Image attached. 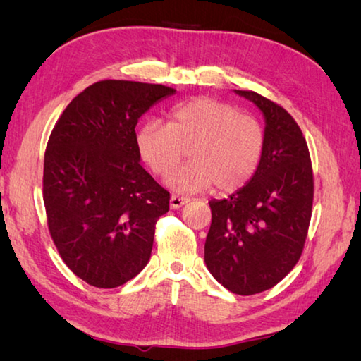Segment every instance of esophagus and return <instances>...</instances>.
<instances>
[{
    "label": "esophagus",
    "instance_id": "obj_1",
    "mask_svg": "<svg viewBox=\"0 0 361 361\" xmlns=\"http://www.w3.org/2000/svg\"><path fill=\"white\" fill-rule=\"evenodd\" d=\"M189 202L188 197H181V195H172L170 197V209H181L183 205H186Z\"/></svg>",
    "mask_w": 361,
    "mask_h": 361
}]
</instances>
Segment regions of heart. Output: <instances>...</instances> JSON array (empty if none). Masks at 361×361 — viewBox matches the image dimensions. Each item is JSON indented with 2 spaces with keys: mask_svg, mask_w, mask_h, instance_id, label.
Instances as JSON below:
<instances>
[{
  "mask_svg": "<svg viewBox=\"0 0 361 361\" xmlns=\"http://www.w3.org/2000/svg\"><path fill=\"white\" fill-rule=\"evenodd\" d=\"M185 149L189 161L167 176L169 188L197 192L215 183L219 191L232 192L258 169L264 132L231 103L200 97L175 106L167 126L148 122L137 133L138 156L156 175H167Z\"/></svg>",
  "mask_w": 361,
  "mask_h": 361,
  "instance_id": "1",
  "label": "heart"
}]
</instances>
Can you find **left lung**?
<instances>
[{"label": "left lung", "mask_w": 361, "mask_h": 361, "mask_svg": "<svg viewBox=\"0 0 361 361\" xmlns=\"http://www.w3.org/2000/svg\"><path fill=\"white\" fill-rule=\"evenodd\" d=\"M234 92L264 116V149L245 186L209 202L204 259L224 288L248 296L276 286L301 258L314 175L307 143L290 113L252 90Z\"/></svg>", "instance_id": "1"}]
</instances>
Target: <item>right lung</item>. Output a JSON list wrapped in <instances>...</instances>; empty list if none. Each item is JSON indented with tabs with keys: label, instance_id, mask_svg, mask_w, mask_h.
I'll list each match as a JSON object with an SVG mask.
<instances>
[{
	"label": "right lung",
	"instance_id": "add662e5",
	"mask_svg": "<svg viewBox=\"0 0 361 361\" xmlns=\"http://www.w3.org/2000/svg\"><path fill=\"white\" fill-rule=\"evenodd\" d=\"M175 89L105 79L71 100L47 142L42 176L49 232L65 264L116 288L151 258L170 194L140 164L138 119Z\"/></svg>",
	"mask_w": 361,
	"mask_h": 361
}]
</instances>
